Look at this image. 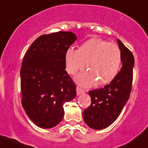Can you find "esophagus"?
<instances>
[{
  "label": "esophagus",
  "instance_id": "esophagus-1",
  "mask_svg": "<svg viewBox=\"0 0 148 148\" xmlns=\"http://www.w3.org/2000/svg\"><path fill=\"white\" fill-rule=\"evenodd\" d=\"M84 92H85V91H84V89L81 88L79 87V86L77 87V93L78 95H81V94L84 93Z\"/></svg>",
  "mask_w": 148,
  "mask_h": 148
}]
</instances>
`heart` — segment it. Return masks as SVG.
<instances>
[{"instance_id": "heart-1", "label": "heart", "mask_w": 148, "mask_h": 148, "mask_svg": "<svg viewBox=\"0 0 148 148\" xmlns=\"http://www.w3.org/2000/svg\"><path fill=\"white\" fill-rule=\"evenodd\" d=\"M121 61L119 46L98 38L85 41L79 50L69 48L65 54L66 70L69 74H74L82 69L86 63L88 71L76 77L77 82L84 87L112 82L117 74Z\"/></svg>"}]
</instances>
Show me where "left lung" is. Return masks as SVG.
I'll return each instance as SVG.
<instances>
[{
  "mask_svg": "<svg viewBox=\"0 0 148 148\" xmlns=\"http://www.w3.org/2000/svg\"><path fill=\"white\" fill-rule=\"evenodd\" d=\"M121 50L120 71L108 85L88 92L91 104L83 113L84 121L90 128L101 130L108 127L119 116L131 91L134 58L132 53L117 39Z\"/></svg>",
  "mask_w": 148,
  "mask_h": 148,
  "instance_id": "8db88e82",
  "label": "left lung"
}]
</instances>
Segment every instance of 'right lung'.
Returning a JSON list of instances; mask_svg holds the SVG:
<instances>
[{
  "label": "right lung",
  "mask_w": 148,
  "mask_h": 148,
  "mask_svg": "<svg viewBox=\"0 0 148 148\" xmlns=\"http://www.w3.org/2000/svg\"><path fill=\"white\" fill-rule=\"evenodd\" d=\"M77 37L70 32L42 35L33 42L20 70L22 105L36 126L50 129L64 114L63 105L77 95L65 70V54Z\"/></svg>",
  "instance_id": "right-lung-1"
}]
</instances>
